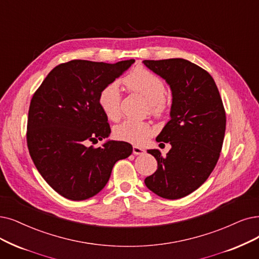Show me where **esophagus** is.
Wrapping results in <instances>:
<instances>
[{
	"instance_id": "obj_1",
	"label": "esophagus",
	"mask_w": 259,
	"mask_h": 259,
	"mask_svg": "<svg viewBox=\"0 0 259 259\" xmlns=\"http://www.w3.org/2000/svg\"><path fill=\"white\" fill-rule=\"evenodd\" d=\"M144 153V150L138 146H134L133 147V154L135 155H142Z\"/></svg>"
}]
</instances>
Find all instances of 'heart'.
Returning <instances> with one entry per match:
<instances>
[{
    "label": "heart",
    "mask_w": 259,
    "mask_h": 259,
    "mask_svg": "<svg viewBox=\"0 0 259 259\" xmlns=\"http://www.w3.org/2000/svg\"><path fill=\"white\" fill-rule=\"evenodd\" d=\"M123 84L128 90L143 96L148 100L149 109L154 115H161L168 107V99L164 96L163 81L152 72L137 68L123 78ZM99 106L109 120H118L121 113V91L117 81H111L103 87L98 98ZM153 134V128L147 122L126 120L113 130V135L121 141L141 144Z\"/></svg>",
    "instance_id": "obj_1"
}]
</instances>
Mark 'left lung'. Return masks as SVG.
<instances>
[{
    "label": "left lung",
    "mask_w": 259,
    "mask_h": 259,
    "mask_svg": "<svg viewBox=\"0 0 259 259\" xmlns=\"http://www.w3.org/2000/svg\"><path fill=\"white\" fill-rule=\"evenodd\" d=\"M172 91L171 120L156 138L171 150H148L157 170L146 180L147 187L163 199L177 200L198 189L219 159L226 117L215 82L207 71L183 58L143 60Z\"/></svg>",
    "instance_id": "left-lung-1"
}]
</instances>
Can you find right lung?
<instances>
[{"instance_id": "obj_1", "label": "right lung", "mask_w": 259, "mask_h": 259, "mask_svg": "<svg viewBox=\"0 0 259 259\" xmlns=\"http://www.w3.org/2000/svg\"><path fill=\"white\" fill-rule=\"evenodd\" d=\"M135 60L117 64L75 59L52 70L34 94L26 140L41 177L72 201L87 200L107 184L113 164L128 157L127 142L108 140L107 117L99 106L101 89L122 75Z\"/></svg>"}]
</instances>
